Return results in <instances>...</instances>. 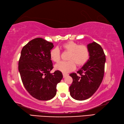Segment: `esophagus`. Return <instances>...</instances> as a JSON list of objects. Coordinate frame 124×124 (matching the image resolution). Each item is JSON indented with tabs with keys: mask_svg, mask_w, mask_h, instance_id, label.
<instances>
[{
	"mask_svg": "<svg viewBox=\"0 0 124 124\" xmlns=\"http://www.w3.org/2000/svg\"><path fill=\"white\" fill-rule=\"evenodd\" d=\"M62 75H63V77L65 78L66 76H67L68 75V74H66V73H62Z\"/></svg>",
	"mask_w": 124,
	"mask_h": 124,
	"instance_id": "obj_1",
	"label": "esophagus"
}]
</instances>
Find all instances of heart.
<instances>
[{
    "label": "heart",
    "mask_w": 124,
    "mask_h": 124,
    "mask_svg": "<svg viewBox=\"0 0 124 124\" xmlns=\"http://www.w3.org/2000/svg\"><path fill=\"white\" fill-rule=\"evenodd\" d=\"M65 51L69 52L68 62H61L55 65L56 70L63 73H68L75 70L76 64L78 66L84 65L90 57L88 48L84 45H79L73 41H69L62 45ZM50 58L54 62H58L60 59V52L58 48H55L50 53Z\"/></svg>",
    "instance_id": "1"
}]
</instances>
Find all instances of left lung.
Segmentation results:
<instances>
[{"label":"left lung","mask_w":124,"mask_h":124,"mask_svg":"<svg viewBox=\"0 0 124 124\" xmlns=\"http://www.w3.org/2000/svg\"><path fill=\"white\" fill-rule=\"evenodd\" d=\"M90 52L88 62L77 73L70 74L73 82L69 88L71 97L79 101L89 98L98 89L102 81L106 55L102 48L95 42L87 45Z\"/></svg>","instance_id":"left-lung-1"}]
</instances>
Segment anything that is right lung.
Listing matches in <instances>:
<instances>
[{"label":"right lung","instance_id":"obj_1","mask_svg":"<svg viewBox=\"0 0 124 124\" xmlns=\"http://www.w3.org/2000/svg\"><path fill=\"white\" fill-rule=\"evenodd\" d=\"M53 43L36 38L23 47L18 62V70L26 90L39 100L47 101L55 96L56 85L62 78V73L53 69L50 53Z\"/></svg>","mask_w":124,"mask_h":124}]
</instances>
